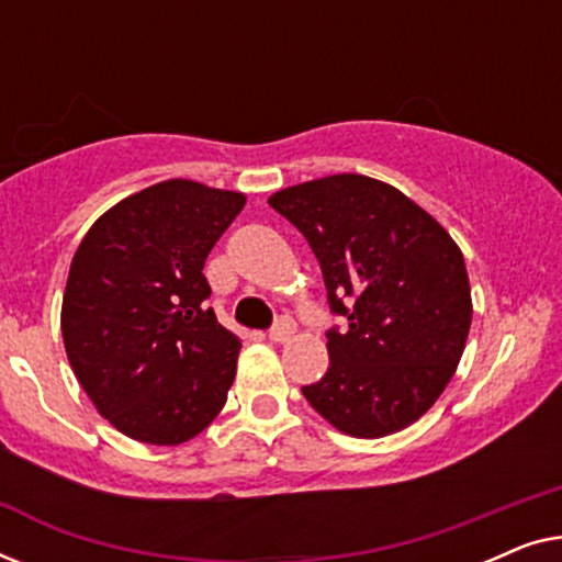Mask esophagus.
Returning <instances> with one entry per match:
<instances>
[{
    "label": "esophagus",
    "mask_w": 562,
    "mask_h": 562,
    "mask_svg": "<svg viewBox=\"0 0 562 562\" xmlns=\"http://www.w3.org/2000/svg\"><path fill=\"white\" fill-rule=\"evenodd\" d=\"M296 333V325H294V319H289V317H279L276 319V325L268 329V337H271L273 342H286L291 335Z\"/></svg>",
    "instance_id": "34e87169"
}]
</instances>
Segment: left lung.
<instances>
[{
    "mask_svg": "<svg viewBox=\"0 0 562 562\" xmlns=\"http://www.w3.org/2000/svg\"><path fill=\"white\" fill-rule=\"evenodd\" d=\"M306 237L325 276L329 368L302 386L329 425L386 437L417 422L463 356L473 304L463 252L435 217L389 183L337 173L268 199Z\"/></svg>",
    "mask_w": 562,
    "mask_h": 562,
    "instance_id": "1",
    "label": "left lung"
}]
</instances>
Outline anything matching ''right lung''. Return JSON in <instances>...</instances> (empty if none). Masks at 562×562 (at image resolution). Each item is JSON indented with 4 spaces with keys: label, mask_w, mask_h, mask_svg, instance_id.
I'll list each match as a JSON object with an SVG mask.
<instances>
[{
    "label": "right lung",
    "mask_w": 562,
    "mask_h": 562,
    "mask_svg": "<svg viewBox=\"0 0 562 562\" xmlns=\"http://www.w3.org/2000/svg\"><path fill=\"white\" fill-rule=\"evenodd\" d=\"M240 191L171 179L99 217L68 271L60 333L81 389L122 435L181 445L217 417L240 340L206 304L204 260Z\"/></svg>",
    "instance_id": "right-lung-1"
}]
</instances>
